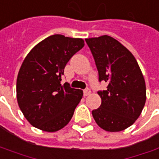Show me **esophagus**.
<instances>
[{"label":"esophagus","instance_id":"1","mask_svg":"<svg viewBox=\"0 0 159 159\" xmlns=\"http://www.w3.org/2000/svg\"><path fill=\"white\" fill-rule=\"evenodd\" d=\"M90 94V89H85L84 90V97H87V96H89Z\"/></svg>","mask_w":159,"mask_h":159}]
</instances>
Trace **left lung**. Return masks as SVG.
<instances>
[{"label":"left lung","instance_id":"1","mask_svg":"<svg viewBox=\"0 0 159 159\" xmlns=\"http://www.w3.org/2000/svg\"><path fill=\"white\" fill-rule=\"evenodd\" d=\"M98 68L99 81L108 84L98 91L100 107L92 111L98 125L116 132L136 122L146 101L145 81L136 58L128 48L109 35L85 39Z\"/></svg>","mask_w":159,"mask_h":159}]
</instances>
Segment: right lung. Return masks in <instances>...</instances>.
I'll use <instances>...</instances> for the list:
<instances>
[{"instance_id": "1", "label": "right lung", "mask_w": 159, "mask_h": 159, "mask_svg": "<svg viewBox=\"0 0 159 159\" xmlns=\"http://www.w3.org/2000/svg\"><path fill=\"white\" fill-rule=\"evenodd\" d=\"M84 46L81 38L50 35L27 55L16 80V98L31 125L47 132L62 129L71 120L83 90L61 84L64 68Z\"/></svg>"}]
</instances>
